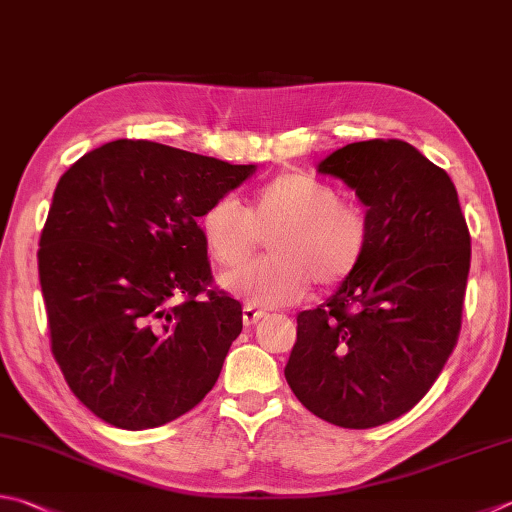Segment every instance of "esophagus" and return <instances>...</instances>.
<instances>
[{
	"label": "esophagus",
	"mask_w": 512,
	"mask_h": 512,
	"mask_svg": "<svg viewBox=\"0 0 512 512\" xmlns=\"http://www.w3.org/2000/svg\"><path fill=\"white\" fill-rule=\"evenodd\" d=\"M267 316V312H263V310H258V307H254V305H245L243 307V325L245 327H252V325H256L260 318H265Z\"/></svg>",
	"instance_id": "34e87169"
}]
</instances>
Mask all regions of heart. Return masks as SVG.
I'll use <instances>...</instances> for the list:
<instances>
[{
  "label": "heart",
  "mask_w": 512,
  "mask_h": 512,
  "mask_svg": "<svg viewBox=\"0 0 512 512\" xmlns=\"http://www.w3.org/2000/svg\"><path fill=\"white\" fill-rule=\"evenodd\" d=\"M269 258L220 276L229 294L254 307L294 303L314 281L330 287L345 281L370 247V218L341 202L339 191L310 173L292 171L258 191L252 209L238 198H216L202 211L200 234L211 258L236 267L254 254L260 234L271 231Z\"/></svg>",
  "instance_id": "1"
}]
</instances>
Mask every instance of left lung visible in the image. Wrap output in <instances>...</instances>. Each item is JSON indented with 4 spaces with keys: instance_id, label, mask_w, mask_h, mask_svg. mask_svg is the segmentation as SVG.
I'll return each instance as SVG.
<instances>
[{
    "instance_id": "obj_1",
    "label": "left lung",
    "mask_w": 512,
    "mask_h": 512,
    "mask_svg": "<svg viewBox=\"0 0 512 512\" xmlns=\"http://www.w3.org/2000/svg\"><path fill=\"white\" fill-rule=\"evenodd\" d=\"M370 218L359 267L296 316L285 379L316 417L374 428L412 410L446 365L461 327L470 234L443 169L403 140L345 144L316 165Z\"/></svg>"
}]
</instances>
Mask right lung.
Returning a JSON list of instances; mask_svg holds the SVG:
<instances>
[{"label":"right lung","instance_id":"right-lung-1","mask_svg":"<svg viewBox=\"0 0 512 512\" xmlns=\"http://www.w3.org/2000/svg\"><path fill=\"white\" fill-rule=\"evenodd\" d=\"M254 171L113 140L57 182L37 267L53 356L95 417L158 428L214 388L243 307L214 289L196 298L211 283L198 218Z\"/></svg>","mask_w":512,"mask_h":512}]
</instances>
